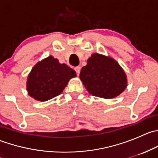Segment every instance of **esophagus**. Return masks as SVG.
Returning a JSON list of instances; mask_svg holds the SVG:
<instances>
[{
    "label": "esophagus",
    "mask_w": 158,
    "mask_h": 158,
    "mask_svg": "<svg viewBox=\"0 0 158 158\" xmlns=\"http://www.w3.org/2000/svg\"><path fill=\"white\" fill-rule=\"evenodd\" d=\"M75 71L76 72V74L79 76V73H80V70H81V68L79 67V66H76V67H75Z\"/></svg>",
    "instance_id": "34e87169"
}]
</instances>
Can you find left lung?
I'll list each match as a JSON object with an SVG mask.
<instances>
[{
    "instance_id": "obj_1",
    "label": "left lung",
    "mask_w": 158,
    "mask_h": 158,
    "mask_svg": "<svg viewBox=\"0 0 158 158\" xmlns=\"http://www.w3.org/2000/svg\"><path fill=\"white\" fill-rule=\"evenodd\" d=\"M81 81L94 96L112 98L127 87V77L117 61L111 57L93 53L81 69Z\"/></svg>"
}]
</instances>
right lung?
I'll list each match as a JSON object with an SVG mask.
<instances>
[{
  "mask_svg": "<svg viewBox=\"0 0 158 158\" xmlns=\"http://www.w3.org/2000/svg\"><path fill=\"white\" fill-rule=\"evenodd\" d=\"M76 76L74 70L50 56L32 69L27 77V90L34 99L46 102L61 94L69 79Z\"/></svg>",
  "mask_w": 158,
  "mask_h": 158,
  "instance_id": "add662e5",
  "label": "right lung"
}]
</instances>
